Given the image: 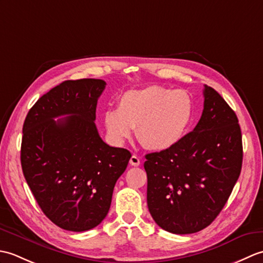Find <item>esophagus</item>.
Returning a JSON list of instances; mask_svg holds the SVG:
<instances>
[{"mask_svg": "<svg viewBox=\"0 0 263 263\" xmlns=\"http://www.w3.org/2000/svg\"><path fill=\"white\" fill-rule=\"evenodd\" d=\"M130 164L132 165V166H139L141 164V161H140V158L138 157L137 155H133L132 157L130 158Z\"/></svg>", "mask_w": 263, "mask_h": 263, "instance_id": "34e87169", "label": "esophagus"}]
</instances>
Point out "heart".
<instances>
[{"label":"heart","instance_id":"b5f03b06","mask_svg":"<svg viewBox=\"0 0 263 263\" xmlns=\"http://www.w3.org/2000/svg\"><path fill=\"white\" fill-rule=\"evenodd\" d=\"M194 116V103L182 89L152 86L126 91L117 109L105 110L103 122L109 140L122 144L133 135L144 147L161 152L176 146L186 135Z\"/></svg>","mask_w":263,"mask_h":263}]
</instances>
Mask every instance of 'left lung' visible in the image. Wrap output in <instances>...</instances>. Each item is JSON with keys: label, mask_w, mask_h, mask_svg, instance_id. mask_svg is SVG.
Instances as JSON below:
<instances>
[{"label": "left lung", "mask_w": 263, "mask_h": 263, "mask_svg": "<svg viewBox=\"0 0 263 263\" xmlns=\"http://www.w3.org/2000/svg\"><path fill=\"white\" fill-rule=\"evenodd\" d=\"M197 126L176 146L146 155L147 203L159 227L192 234L209 226L224 208L242 170L237 116L214 88L204 86Z\"/></svg>", "instance_id": "left-lung-1"}]
</instances>
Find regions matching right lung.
I'll use <instances>...</instances> for the list:
<instances>
[{"label": "right lung", "instance_id": "add662e5", "mask_svg": "<svg viewBox=\"0 0 263 263\" xmlns=\"http://www.w3.org/2000/svg\"><path fill=\"white\" fill-rule=\"evenodd\" d=\"M105 87L100 79L60 83L37 100L22 127L26 181L44 214L65 231H89L104 220L131 158L105 143L95 124Z\"/></svg>", "mask_w": 263, "mask_h": 263}]
</instances>
